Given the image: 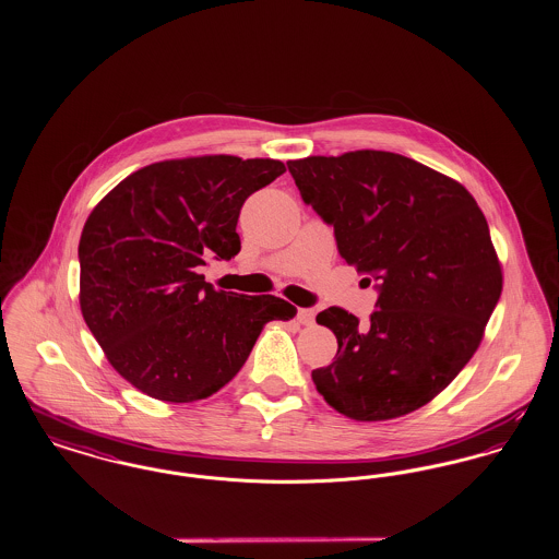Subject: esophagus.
<instances>
[{
	"instance_id": "obj_1",
	"label": "esophagus",
	"mask_w": 559,
	"mask_h": 559,
	"mask_svg": "<svg viewBox=\"0 0 559 559\" xmlns=\"http://www.w3.org/2000/svg\"><path fill=\"white\" fill-rule=\"evenodd\" d=\"M297 322H299V324H306V326H312V324H314V312H312V310H306V308H299V310H297Z\"/></svg>"
}]
</instances>
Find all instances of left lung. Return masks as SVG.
<instances>
[{"label":"left lung","instance_id":"1","mask_svg":"<svg viewBox=\"0 0 559 559\" xmlns=\"http://www.w3.org/2000/svg\"><path fill=\"white\" fill-rule=\"evenodd\" d=\"M301 199L335 228L347 266L379 285L367 322L340 306L317 322L337 337L317 390L354 421H388L436 399L476 354L503 270L469 190L388 151L287 160ZM367 285L371 278H362Z\"/></svg>","mask_w":559,"mask_h":559}]
</instances>
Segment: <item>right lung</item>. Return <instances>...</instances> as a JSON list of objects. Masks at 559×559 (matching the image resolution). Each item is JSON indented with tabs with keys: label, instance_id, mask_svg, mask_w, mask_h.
I'll list each match as a JSON object with an SVG mask.
<instances>
[{
	"label": "right lung",
	"instance_id": "obj_1",
	"mask_svg": "<svg viewBox=\"0 0 559 559\" xmlns=\"http://www.w3.org/2000/svg\"><path fill=\"white\" fill-rule=\"evenodd\" d=\"M276 159L201 155L151 163L92 210L80 239V306L110 367L163 402H197L245 365L274 295L213 289L201 266L240 251V207L285 174Z\"/></svg>",
	"mask_w": 559,
	"mask_h": 559
}]
</instances>
